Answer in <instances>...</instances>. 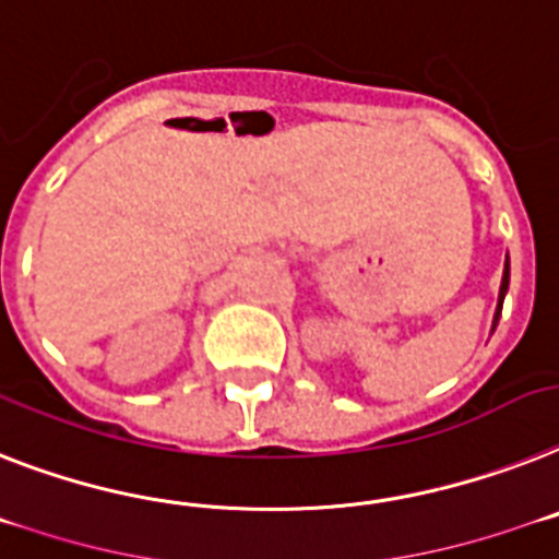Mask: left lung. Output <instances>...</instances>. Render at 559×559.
<instances>
[{"mask_svg": "<svg viewBox=\"0 0 559 559\" xmlns=\"http://www.w3.org/2000/svg\"><path fill=\"white\" fill-rule=\"evenodd\" d=\"M509 275H511V270H509V255H506L503 281H500V295H497V309H495V321H491V332H495L497 321H500V312H503V298H506V293H509Z\"/></svg>", "mask_w": 559, "mask_h": 559, "instance_id": "left-lung-1", "label": "left lung"}]
</instances>
